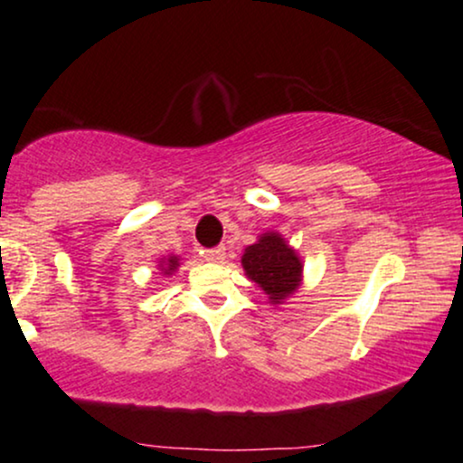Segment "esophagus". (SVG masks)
<instances>
[{"mask_svg":"<svg viewBox=\"0 0 463 463\" xmlns=\"http://www.w3.org/2000/svg\"><path fill=\"white\" fill-rule=\"evenodd\" d=\"M204 257L206 261H213V263H222L226 257V248L220 246V248H211V250H204Z\"/></svg>","mask_w":463,"mask_h":463,"instance_id":"obj_1","label":"esophagus"}]
</instances>
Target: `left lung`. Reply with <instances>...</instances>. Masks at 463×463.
<instances>
[{
	"instance_id": "8db88e82",
	"label": "left lung",
	"mask_w": 463,
	"mask_h": 463,
	"mask_svg": "<svg viewBox=\"0 0 463 463\" xmlns=\"http://www.w3.org/2000/svg\"><path fill=\"white\" fill-rule=\"evenodd\" d=\"M241 263L248 279L261 287L274 305L294 294L300 283V259L279 232H265L257 243L248 246Z\"/></svg>"
}]
</instances>
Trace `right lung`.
I'll return each instance as SVG.
<instances>
[{
    "instance_id": "1",
    "label": "right lung",
    "mask_w": 463,
    "mask_h": 463,
    "mask_svg": "<svg viewBox=\"0 0 463 463\" xmlns=\"http://www.w3.org/2000/svg\"><path fill=\"white\" fill-rule=\"evenodd\" d=\"M165 265H167V268H165V274L174 272V268H176V265H178V259L176 257H169L167 263H165Z\"/></svg>"
}]
</instances>
